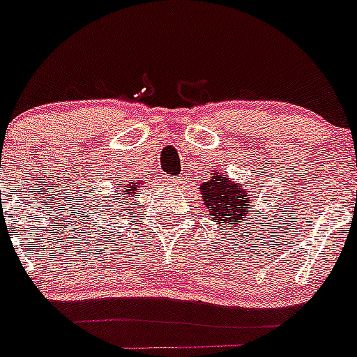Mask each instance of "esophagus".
<instances>
[{"instance_id":"34e87169","label":"esophagus","mask_w":357,"mask_h":357,"mask_svg":"<svg viewBox=\"0 0 357 357\" xmlns=\"http://www.w3.org/2000/svg\"><path fill=\"white\" fill-rule=\"evenodd\" d=\"M168 182H169V184H172V185H178V184H181V182H182V176H169Z\"/></svg>"}]
</instances>
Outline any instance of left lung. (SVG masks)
<instances>
[{"label":"left lung","instance_id":"obj_1","mask_svg":"<svg viewBox=\"0 0 357 357\" xmlns=\"http://www.w3.org/2000/svg\"><path fill=\"white\" fill-rule=\"evenodd\" d=\"M204 207L211 214V222L222 225L223 230L247 225L250 216H259L257 207H252L250 195L241 188V182H232L229 175L216 172L200 185Z\"/></svg>","mask_w":357,"mask_h":357}]
</instances>
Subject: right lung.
I'll use <instances>...</instances> for the list:
<instances>
[{
  "label": "right lung",
  "mask_w": 357,
  "mask_h": 357,
  "mask_svg": "<svg viewBox=\"0 0 357 357\" xmlns=\"http://www.w3.org/2000/svg\"><path fill=\"white\" fill-rule=\"evenodd\" d=\"M137 189H139V182H135V181H123V182H119L118 181V184H116V188H114V191L118 195H121V197H119V199L126 202V206L123 208H118L115 206V202L119 200H112V204H114V206H102L100 207V216H105L103 218V222H105L107 220V214H110V209H114V211H119V213H123V211H128V206H130V200H132V197H137V193H139V191H137ZM109 200H105V204Z\"/></svg>",
  "instance_id": "add662e5"
}]
</instances>
